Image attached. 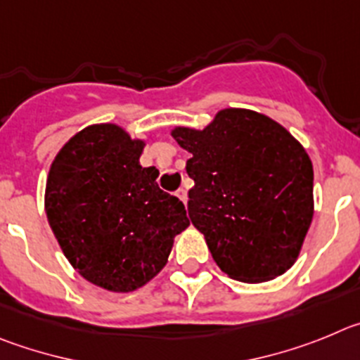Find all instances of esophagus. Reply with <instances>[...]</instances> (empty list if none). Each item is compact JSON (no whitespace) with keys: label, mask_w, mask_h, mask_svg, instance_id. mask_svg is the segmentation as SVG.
Here are the masks:
<instances>
[{"label":"esophagus","mask_w":360,"mask_h":360,"mask_svg":"<svg viewBox=\"0 0 360 360\" xmlns=\"http://www.w3.org/2000/svg\"><path fill=\"white\" fill-rule=\"evenodd\" d=\"M176 195L179 197L181 200H183L184 204H186V199H188V193H186V190H184V188H179V190H177L176 192Z\"/></svg>","instance_id":"1"}]
</instances>
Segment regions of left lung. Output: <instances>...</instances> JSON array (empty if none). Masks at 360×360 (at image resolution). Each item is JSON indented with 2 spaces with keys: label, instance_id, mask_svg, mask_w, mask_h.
Returning a JSON list of instances; mask_svg holds the SVG:
<instances>
[{
  "label": "left lung",
  "instance_id": "1",
  "mask_svg": "<svg viewBox=\"0 0 360 360\" xmlns=\"http://www.w3.org/2000/svg\"><path fill=\"white\" fill-rule=\"evenodd\" d=\"M172 136L192 154L188 215L220 271L245 283L289 271L314 215L312 161L300 141L269 116L235 108Z\"/></svg>",
  "mask_w": 360,
  "mask_h": 360
}]
</instances>
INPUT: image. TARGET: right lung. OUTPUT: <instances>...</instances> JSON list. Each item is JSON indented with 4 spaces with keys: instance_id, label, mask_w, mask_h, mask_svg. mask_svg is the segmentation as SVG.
<instances>
[{
    "instance_id": "obj_1",
    "label": "right lung",
    "mask_w": 360,
    "mask_h": 360,
    "mask_svg": "<svg viewBox=\"0 0 360 360\" xmlns=\"http://www.w3.org/2000/svg\"><path fill=\"white\" fill-rule=\"evenodd\" d=\"M145 141L115 124L82 129L55 156L44 210L55 238L80 276L132 292L160 273L174 236L190 226L184 204L143 168Z\"/></svg>"
}]
</instances>
